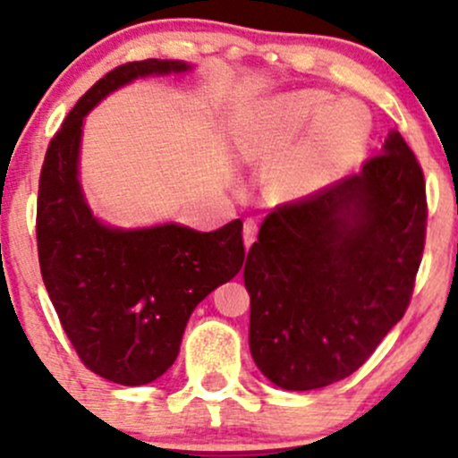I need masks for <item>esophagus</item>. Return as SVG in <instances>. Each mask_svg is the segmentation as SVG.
Wrapping results in <instances>:
<instances>
[{
  "label": "esophagus",
  "instance_id": "34e87169",
  "mask_svg": "<svg viewBox=\"0 0 458 458\" xmlns=\"http://www.w3.org/2000/svg\"><path fill=\"white\" fill-rule=\"evenodd\" d=\"M255 237H257V221L246 219L243 221V243H246V248L252 246Z\"/></svg>",
  "mask_w": 458,
  "mask_h": 458
}]
</instances>
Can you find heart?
<instances>
[{
    "label": "heart",
    "mask_w": 458,
    "mask_h": 458,
    "mask_svg": "<svg viewBox=\"0 0 458 458\" xmlns=\"http://www.w3.org/2000/svg\"><path fill=\"white\" fill-rule=\"evenodd\" d=\"M372 114L357 101H335L318 90H301L266 101L242 128V148L261 164H276L270 192L299 199L321 191L366 150Z\"/></svg>",
    "instance_id": "1"
}]
</instances>
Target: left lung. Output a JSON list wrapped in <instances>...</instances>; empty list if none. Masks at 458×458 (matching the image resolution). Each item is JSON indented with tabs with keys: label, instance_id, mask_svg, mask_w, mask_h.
Instances as JSON below:
<instances>
[{
	"label": "left lung",
	"instance_id": "1",
	"mask_svg": "<svg viewBox=\"0 0 458 458\" xmlns=\"http://www.w3.org/2000/svg\"><path fill=\"white\" fill-rule=\"evenodd\" d=\"M426 221L423 170L396 131L359 174L275 208L243 267L263 377L301 392L359 370L408 310Z\"/></svg>",
	"mask_w": 458,
	"mask_h": 458
}]
</instances>
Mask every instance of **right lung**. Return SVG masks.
Here are the masks:
<instances>
[{
  "label": "right lung",
  "mask_w": 458,
  "mask_h": 458,
  "mask_svg": "<svg viewBox=\"0 0 458 458\" xmlns=\"http://www.w3.org/2000/svg\"><path fill=\"white\" fill-rule=\"evenodd\" d=\"M177 59H143L101 77L46 150L37 197V250L48 297L88 370L143 386L179 354L192 310L243 266L242 219L212 233L182 224L113 228L92 215L80 183L84 117L140 77L188 72Z\"/></svg>",
  "instance_id": "add662e5"
}]
</instances>
